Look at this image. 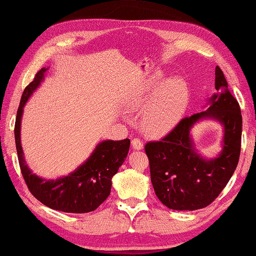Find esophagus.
<instances>
[{
	"mask_svg": "<svg viewBox=\"0 0 256 256\" xmlns=\"http://www.w3.org/2000/svg\"><path fill=\"white\" fill-rule=\"evenodd\" d=\"M132 148L135 150H142L143 148V142L138 138H134L132 140Z\"/></svg>",
	"mask_w": 256,
	"mask_h": 256,
	"instance_id": "esophagus-1",
	"label": "esophagus"
}]
</instances>
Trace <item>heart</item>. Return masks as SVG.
<instances>
[{"mask_svg": "<svg viewBox=\"0 0 256 256\" xmlns=\"http://www.w3.org/2000/svg\"><path fill=\"white\" fill-rule=\"evenodd\" d=\"M164 75L158 73L144 84L140 92L135 93L130 105L132 108H147L142 115V128L151 136H161L168 133L176 125L188 104L190 92L182 78H173L160 86L150 101L154 88L163 81Z\"/></svg>", "mask_w": 256, "mask_h": 256, "instance_id": "1", "label": "heart"}]
</instances>
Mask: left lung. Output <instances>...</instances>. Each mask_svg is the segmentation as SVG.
Returning <instances> with one entry per match:
<instances>
[{
  "label": "left lung",
  "instance_id": "obj_1",
  "mask_svg": "<svg viewBox=\"0 0 256 256\" xmlns=\"http://www.w3.org/2000/svg\"><path fill=\"white\" fill-rule=\"evenodd\" d=\"M216 93L208 100L206 111L184 118L161 141L145 144L155 194L165 206L178 211H194L211 204L238 166L241 153L242 114L230 92L222 70L215 68ZM204 118L224 125V148L219 156L208 160L194 148L190 130Z\"/></svg>",
  "mask_w": 256,
  "mask_h": 256
}]
</instances>
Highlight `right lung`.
I'll use <instances>...</instances> for the list:
<instances>
[{
  "instance_id": "right-lung-1",
  "label": "right lung",
  "mask_w": 256,
  "mask_h": 256,
  "mask_svg": "<svg viewBox=\"0 0 256 256\" xmlns=\"http://www.w3.org/2000/svg\"><path fill=\"white\" fill-rule=\"evenodd\" d=\"M46 70L43 68L36 73L25 88L20 102L14 128L20 168L30 192L48 208L66 213L92 212L111 193L112 178L126 158L131 141L108 140L98 143L91 156L66 176L46 180L32 173L25 163L21 145V120L25 103L43 81Z\"/></svg>"
}]
</instances>
